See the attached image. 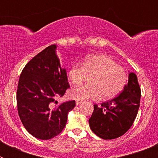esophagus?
Instances as JSON below:
<instances>
[{"label": "esophagus", "instance_id": "34e87169", "mask_svg": "<svg viewBox=\"0 0 158 158\" xmlns=\"http://www.w3.org/2000/svg\"><path fill=\"white\" fill-rule=\"evenodd\" d=\"M82 103V101H81V100H77L76 101V105H80Z\"/></svg>", "mask_w": 158, "mask_h": 158}]
</instances>
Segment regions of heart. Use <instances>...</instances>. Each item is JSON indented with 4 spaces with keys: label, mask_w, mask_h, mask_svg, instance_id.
Instances as JSON below:
<instances>
[{
    "label": "heart",
    "mask_w": 158,
    "mask_h": 158,
    "mask_svg": "<svg viewBox=\"0 0 158 158\" xmlns=\"http://www.w3.org/2000/svg\"><path fill=\"white\" fill-rule=\"evenodd\" d=\"M86 74L93 75L89 79L91 85L73 89L69 93L70 98L96 100L103 96L104 99H111L121 93L127 78L123 68L104 54L88 56L81 64L77 62L72 65L68 77L71 83L77 85L85 79Z\"/></svg>",
    "instance_id": "1"
}]
</instances>
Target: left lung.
Instances as JSON below:
<instances>
[{"mask_svg":"<svg viewBox=\"0 0 158 158\" xmlns=\"http://www.w3.org/2000/svg\"><path fill=\"white\" fill-rule=\"evenodd\" d=\"M141 90L135 73H130L128 83L115 98L94 105L89 119L93 133L103 139H114L122 136L132 126L139 108Z\"/></svg>","mask_w":158,"mask_h":158,"instance_id":"1","label":"left lung"}]
</instances>
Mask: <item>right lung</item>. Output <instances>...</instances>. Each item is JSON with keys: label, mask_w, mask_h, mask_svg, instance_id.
Wrapping results in <instances>:
<instances>
[{"label": "right lung", "mask_w": 158, "mask_h": 158, "mask_svg": "<svg viewBox=\"0 0 158 158\" xmlns=\"http://www.w3.org/2000/svg\"><path fill=\"white\" fill-rule=\"evenodd\" d=\"M57 45L49 46L25 65L19 76L16 101L19 116L25 129L35 138L48 140L62 132L68 113L75 101L58 104L69 88L66 69L56 53Z\"/></svg>", "instance_id": "right-lung-1"}]
</instances>
